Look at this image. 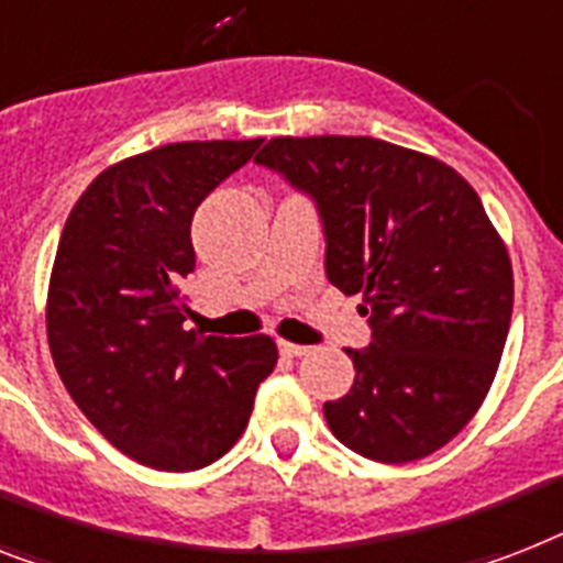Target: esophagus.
Here are the masks:
<instances>
[{"label":"esophagus","mask_w":563,"mask_h":563,"mask_svg":"<svg viewBox=\"0 0 563 563\" xmlns=\"http://www.w3.org/2000/svg\"><path fill=\"white\" fill-rule=\"evenodd\" d=\"M280 353H283V355H289V358H300V355L309 353V346L291 344V341H280Z\"/></svg>","instance_id":"esophagus-1"}]
</instances>
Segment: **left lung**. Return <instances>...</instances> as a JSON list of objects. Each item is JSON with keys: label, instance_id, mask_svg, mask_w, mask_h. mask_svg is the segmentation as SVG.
Wrapping results in <instances>:
<instances>
[{"label": "left lung", "instance_id": "8db88e82", "mask_svg": "<svg viewBox=\"0 0 563 563\" xmlns=\"http://www.w3.org/2000/svg\"><path fill=\"white\" fill-rule=\"evenodd\" d=\"M257 164L318 202L327 277L361 295L373 341L323 405L329 431L376 463H413L472 422L509 335L506 242L454 167L367 135L272 139Z\"/></svg>", "mask_w": 563, "mask_h": 563}]
</instances>
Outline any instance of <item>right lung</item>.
I'll return each mask as SVG.
<instances>
[{"label": "right lung", "mask_w": 563, "mask_h": 563, "mask_svg": "<svg viewBox=\"0 0 563 563\" xmlns=\"http://www.w3.org/2000/svg\"><path fill=\"white\" fill-rule=\"evenodd\" d=\"M263 139L181 141L112 164L59 236L45 329L68 396L118 451L158 472L217 463L277 364L268 335L185 329L190 222Z\"/></svg>", "instance_id": "obj_1"}]
</instances>
